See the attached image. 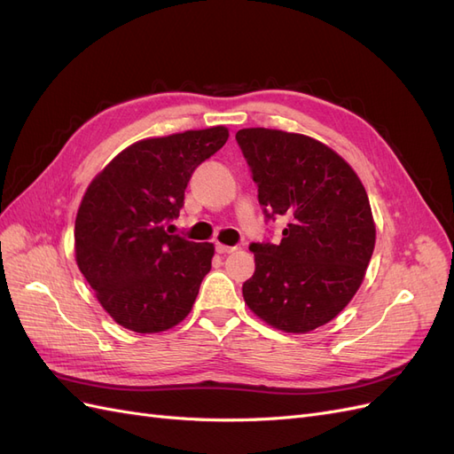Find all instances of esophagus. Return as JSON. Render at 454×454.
I'll return each instance as SVG.
<instances>
[{"mask_svg": "<svg viewBox=\"0 0 454 454\" xmlns=\"http://www.w3.org/2000/svg\"><path fill=\"white\" fill-rule=\"evenodd\" d=\"M235 250H237V246H225V244H219V242L215 244V252L217 254H223L225 255V254H232Z\"/></svg>", "mask_w": 454, "mask_h": 454, "instance_id": "1", "label": "esophagus"}]
</instances>
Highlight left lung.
Instances as JSON below:
<instances>
[{"instance_id": "1", "label": "left lung", "mask_w": 454, "mask_h": 454, "mask_svg": "<svg viewBox=\"0 0 454 454\" xmlns=\"http://www.w3.org/2000/svg\"><path fill=\"white\" fill-rule=\"evenodd\" d=\"M237 142L267 219L284 215L282 240L252 242L246 305L286 333L332 322L364 282L375 222L360 177L332 147L274 129H242Z\"/></svg>"}]
</instances>
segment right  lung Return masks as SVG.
Returning a JSON list of instances; mask_svg holds the SVG:
<instances>
[{"mask_svg": "<svg viewBox=\"0 0 454 454\" xmlns=\"http://www.w3.org/2000/svg\"><path fill=\"white\" fill-rule=\"evenodd\" d=\"M227 138L225 127H212L140 140L87 187L75 217V261L119 325L167 332L193 309L214 244L168 235L164 225L180 215L191 174Z\"/></svg>", "mask_w": 454, "mask_h": 454, "instance_id": "obj_1", "label": "right lung"}]
</instances>
